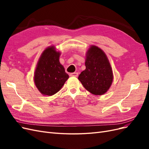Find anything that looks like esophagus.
<instances>
[{"instance_id":"34e87169","label":"esophagus","mask_w":149,"mask_h":149,"mask_svg":"<svg viewBox=\"0 0 149 149\" xmlns=\"http://www.w3.org/2000/svg\"><path fill=\"white\" fill-rule=\"evenodd\" d=\"M70 76H72V77H77V76H78V73H70Z\"/></svg>"}]
</instances>
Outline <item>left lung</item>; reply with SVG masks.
Instances as JSON below:
<instances>
[{
  "instance_id": "1",
  "label": "left lung",
  "mask_w": 149,
  "mask_h": 149,
  "mask_svg": "<svg viewBox=\"0 0 149 149\" xmlns=\"http://www.w3.org/2000/svg\"><path fill=\"white\" fill-rule=\"evenodd\" d=\"M86 56V69L79 75L78 79L89 92L94 95H102L113 81L109 60L101 48L94 45L90 47Z\"/></svg>"
}]
</instances>
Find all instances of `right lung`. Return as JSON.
Instances as JSON below:
<instances>
[{"label":"right lung","instance_id":"obj_1","mask_svg":"<svg viewBox=\"0 0 149 149\" xmlns=\"http://www.w3.org/2000/svg\"><path fill=\"white\" fill-rule=\"evenodd\" d=\"M60 53L54 46L43 52L35 71L34 82L38 91L43 95L52 96L61 89L69 76L60 64Z\"/></svg>","mask_w":149,"mask_h":149}]
</instances>
